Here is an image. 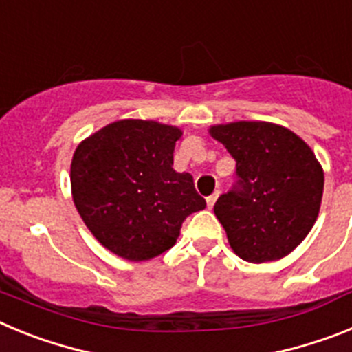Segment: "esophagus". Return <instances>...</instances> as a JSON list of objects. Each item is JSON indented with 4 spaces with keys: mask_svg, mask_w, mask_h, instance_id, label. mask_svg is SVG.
Returning <instances> with one entry per match:
<instances>
[{
    "mask_svg": "<svg viewBox=\"0 0 352 352\" xmlns=\"http://www.w3.org/2000/svg\"><path fill=\"white\" fill-rule=\"evenodd\" d=\"M219 195H220V190H214V194L210 195V197L206 199V204H208V208H210V210L214 206V203H217V199H219Z\"/></svg>",
    "mask_w": 352,
    "mask_h": 352,
    "instance_id": "1",
    "label": "esophagus"
}]
</instances>
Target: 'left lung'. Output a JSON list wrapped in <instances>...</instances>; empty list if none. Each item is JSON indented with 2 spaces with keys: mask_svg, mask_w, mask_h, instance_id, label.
<instances>
[{
  "mask_svg": "<svg viewBox=\"0 0 352 352\" xmlns=\"http://www.w3.org/2000/svg\"><path fill=\"white\" fill-rule=\"evenodd\" d=\"M236 160L234 190L220 195L214 214L236 256L270 263L291 254L319 214L324 170L310 146L268 121L210 126Z\"/></svg>",
  "mask_w": 352,
  "mask_h": 352,
  "instance_id": "obj_1",
  "label": "left lung"
}]
</instances>
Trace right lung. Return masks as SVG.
I'll use <instances>...</instances> for the list:
<instances>
[{"label": "right lung", "instance_id": "1", "mask_svg": "<svg viewBox=\"0 0 352 352\" xmlns=\"http://www.w3.org/2000/svg\"><path fill=\"white\" fill-rule=\"evenodd\" d=\"M178 126L120 120L79 142L70 166L72 197L100 245L129 261L169 250L183 220L206 208L188 173L173 169Z\"/></svg>", "mask_w": 352, "mask_h": 352}]
</instances>
